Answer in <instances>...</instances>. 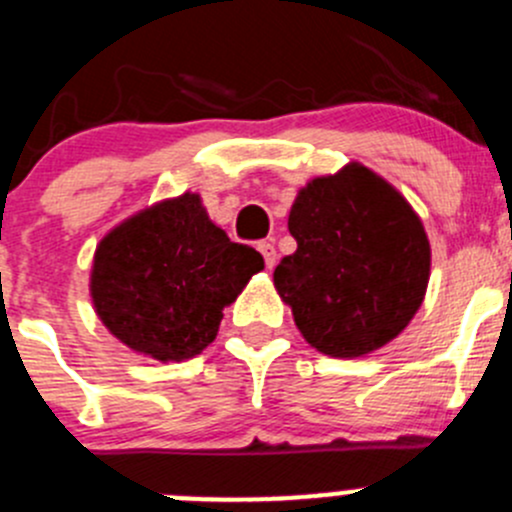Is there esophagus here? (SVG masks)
Returning a JSON list of instances; mask_svg holds the SVG:
<instances>
[{
    "label": "esophagus",
    "mask_w": 512,
    "mask_h": 512,
    "mask_svg": "<svg viewBox=\"0 0 512 512\" xmlns=\"http://www.w3.org/2000/svg\"><path fill=\"white\" fill-rule=\"evenodd\" d=\"M256 249L261 251L263 261H266V268H273V266H276V246H273L271 241H261V244H258Z\"/></svg>",
    "instance_id": "esophagus-1"
}]
</instances>
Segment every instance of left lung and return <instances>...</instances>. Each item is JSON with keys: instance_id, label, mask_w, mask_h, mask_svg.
<instances>
[{"instance_id": "8db88e82", "label": "left lung", "mask_w": 512, "mask_h": 512, "mask_svg": "<svg viewBox=\"0 0 512 512\" xmlns=\"http://www.w3.org/2000/svg\"><path fill=\"white\" fill-rule=\"evenodd\" d=\"M288 231L298 249L273 286L316 351L358 358L401 336L426 298L430 241L396 186L351 161L298 189Z\"/></svg>"}]
</instances>
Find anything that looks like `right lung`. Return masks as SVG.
<instances>
[{"label": "right lung", "instance_id": "right-lung-1", "mask_svg": "<svg viewBox=\"0 0 512 512\" xmlns=\"http://www.w3.org/2000/svg\"><path fill=\"white\" fill-rule=\"evenodd\" d=\"M261 268L263 256L234 244L201 196L184 191L131 214L96 244L89 296L116 341L179 363L214 343L224 308Z\"/></svg>", "mask_w": 512, "mask_h": 512}]
</instances>
